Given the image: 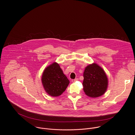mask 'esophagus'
<instances>
[{
    "mask_svg": "<svg viewBox=\"0 0 135 135\" xmlns=\"http://www.w3.org/2000/svg\"><path fill=\"white\" fill-rule=\"evenodd\" d=\"M78 80V79H75L74 80H72L71 81H72V82H75L76 81H77Z\"/></svg>",
    "mask_w": 135,
    "mask_h": 135,
    "instance_id": "esophagus-1",
    "label": "esophagus"
}]
</instances>
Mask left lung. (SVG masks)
<instances>
[{"label":"left lung","instance_id":"obj_1","mask_svg":"<svg viewBox=\"0 0 135 135\" xmlns=\"http://www.w3.org/2000/svg\"><path fill=\"white\" fill-rule=\"evenodd\" d=\"M83 91L91 98H97L106 91L108 85L107 76L100 66L92 63L87 66L83 73Z\"/></svg>","mask_w":135,"mask_h":135}]
</instances>
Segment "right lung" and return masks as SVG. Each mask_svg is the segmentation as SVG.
<instances>
[{
	"instance_id": "1",
	"label": "right lung",
	"mask_w": 135,
	"mask_h": 135,
	"mask_svg": "<svg viewBox=\"0 0 135 135\" xmlns=\"http://www.w3.org/2000/svg\"><path fill=\"white\" fill-rule=\"evenodd\" d=\"M42 83L48 94L57 97L66 90L69 81L59 64L54 62L45 68L42 76Z\"/></svg>"
}]
</instances>
